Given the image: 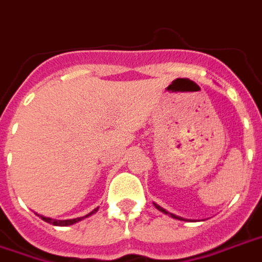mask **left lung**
<instances>
[{"label": "left lung", "mask_w": 262, "mask_h": 262, "mask_svg": "<svg viewBox=\"0 0 262 262\" xmlns=\"http://www.w3.org/2000/svg\"><path fill=\"white\" fill-rule=\"evenodd\" d=\"M154 205H156L157 210L161 211V212H164V214H168V215H169V216H172V218H175V220L187 221V220H183V218H180V216H178V215H175V214H170V212H168V211H166V210H164V208H162V207H160V205H157V204H154Z\"/></svg>", "instance_id": "1"}]
</instances>
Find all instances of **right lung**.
I'll return each instance as SVG.
<instances>
[{
    "mask_svg": "<svg viewBox=\"0 0 262 262\" xmlns=\"http://www.w3.org/2000/svg\"><path fill=\"white\" fill-rule=\"evenodd\" d=\"M98 211V207H97L96 210H93L90 214L84 215V216H80V218H75V220H63V221H58V220H52V218H47V216H42V215H40L41 216L42 221H46V222H48V224H52L55 225V226H69V225H73L76 224V222H79V221L84 220V218H87V216H90V215H93L94 212H97Z\"/></svg>",
    "mask_w": 262,
    "mask_h": 262,
    "instance_id": "add662e5",
    "label": "right lung"
}]
</instances>
